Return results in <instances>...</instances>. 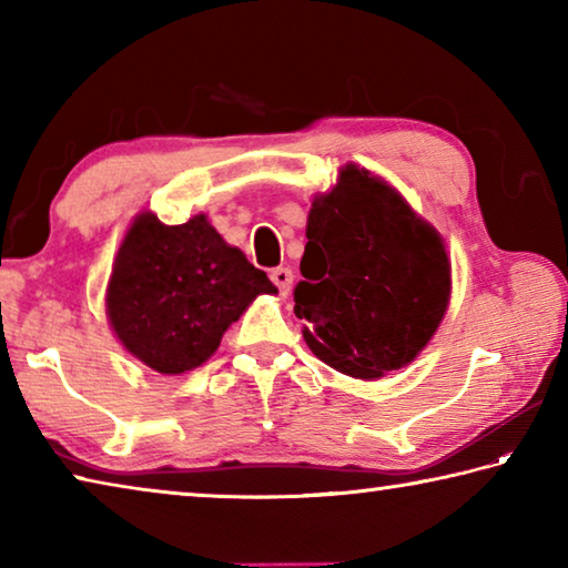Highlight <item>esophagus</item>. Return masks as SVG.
I'll return each mask as SVG.
<instances>
[{
  "label": "esophagus",
  "instance_id": "obj_1",
  "mask_svg": "<svg viewBox=\"0 0 568 568\" xmlns=\"http://www.w3.org/2000/svg\"><path fill=\"white\" fill-rule=\"evenodd\" d=\"M271 281L277 285V291L287 295V293H291V285H293V271H291V267H275V271L271 273Z\"/></svg>",
  "mask_w": 568,
  "mask_h": 568
}]
</instances>
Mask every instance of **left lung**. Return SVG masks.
Listing matches in <instances>:
<instances>
[{"mask_svg": "<svg viewBox=\"0 0 568 568\" xmlns=\"http://www.w3.org/2000/svg\"><path fill=\"white\" fill-rule=\"evenodd\" d=\"M305 237L295 315L307 348L361 381L406 368L448 311L450 257L438 230L348 162L313 197Z\"/></svg>", "mask_w": 568, "mask_h": 568, "instance_id": "obj_1", "label": "left lung"}]
</instances>
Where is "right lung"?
<instances>
[{"label": "right lung", "instance_id": "obj_1", "mask_svg": "<svg viewBox=\"0 0 568 568\" xmlns=\"http://www.w3.org/2000/svg\"><path fill=\"white\" fill-rule=\"evenodd\" d=\"M263 293L277 287L225 243L207 215L165 225L145 210L114 255L104 307L124 351L152 371L180 376L203 365Z\"/></svg>", "mask_w": 568, "mask_h": 568}]
</instances>
